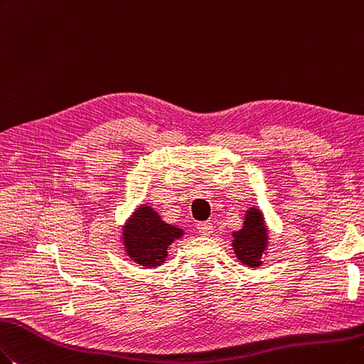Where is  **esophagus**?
<instances>
[{"label":"esophagus","instance_id":"obj_1","mask_svg":"<svg viewBox=\"0 0 364 364\" xmlns=\"http://www.w3.org/2000/svg\"><path fill=\"white\" fill-rule=\"evenodd\" d=\"M197 230H198L200 235L209 236L210 232H212V230H213V225H212V223H198L197 224Z\"/></svg>","mask_w":364,"mask_h":364}]
</instances>
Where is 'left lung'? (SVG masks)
I'll return each instance as SVG.
<instances>
[{
    "instance_id": "left-lung-1",
    "label": "left lung",
    "mask_w": 364,
    "mask_h": 364,
    "mask_svg": "<svg viewBox=\"0 0 364 364\" xmlns=\"http://www.w3.org/2000/svg\"><path fill=\"white\" fill-rule=\"evenodd\" d=\"M232 236L235 252L242 263L251 267L259 266L267 246V231L261 212L255 208L246 212L243 228L232 232Z\"/></svg>"
}]
</instances>
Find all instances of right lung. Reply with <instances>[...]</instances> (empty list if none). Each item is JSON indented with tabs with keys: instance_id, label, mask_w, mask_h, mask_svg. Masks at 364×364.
Wrapping results in <instances>:
<instances>
[{
	"instance_id": "obj_1",
	"label": "right lung",
	"mask_w": 364,
	"mask_h": 364,
	"mask_svg": "<svg viewBox=\"0 0 364 364\" xmlns=\"http://www.w3.org/2000/svg\"><path fill=\"white\" fill-rule=\"evenodd\" d=\"M182 235L181 228L166 224L152 208L141 206L124 228V243L127 254L149 269L164 263L168 245Z\"/></svg>"
}]
</instances>
